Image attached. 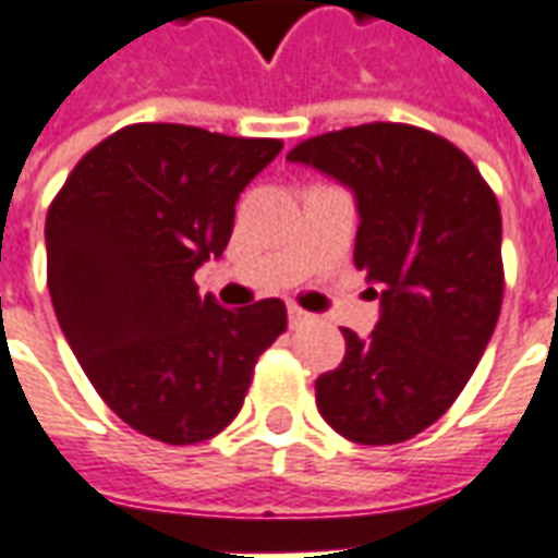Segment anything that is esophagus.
<instances>
[{"mask_svg": "<svg viewBox=\"0 0 558 558\" xmlns=\"http://www.w3.org/2000/svg\"><path fill=\"white\" fill-rule=\"evenodd\" d=\"M287 314H290L292 328H299V326H304V323H311V319H314V316L307 314V311H302L299 304H290V311H287Z\"/></svg>", "mask_w": 558, "mask_h": 558, "instance_id": "obj_1", "label": "esophagus"}]
</instances>
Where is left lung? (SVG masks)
Wrapping results in <instances>:
<instances>
[{"label":"left lung","instance_id":"8db88e82","mask_svg":"<svg viewBox=\"0 0 558 558\" xmlns=\"http://www.w3.org/2000/svg\"><path fill=\"white\" fill-rule=\"evenodd\" d=\"M287 160L347 184L355 266L377 287L371 338L316 379L319 415L352 442L395 445L442 418L478 367L502 307V215L448 140L374 122L304 140Z\"/></svg>","mask_w":558,"mask_h":558}]
</instances>
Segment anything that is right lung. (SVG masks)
Instances as JSON below:
<instances>
[{"mask_svg":"<svg viewBox=\"0 0 558 558\" xmlns=\"http://www.w3.org/2000/svg\"><path fill=\"white\" fill-rule=\"evenodd\" d=\"M280 140L128 125L86 151L47 211L56 319L104 403L167 445L211 439L242 410L287 307L227 311L194 271L230 242L239 194Z\"/></svg>","mask_w":558,"mask_h":558,"instance_id":"add662e5","label":"right lung"}]
</instances>
